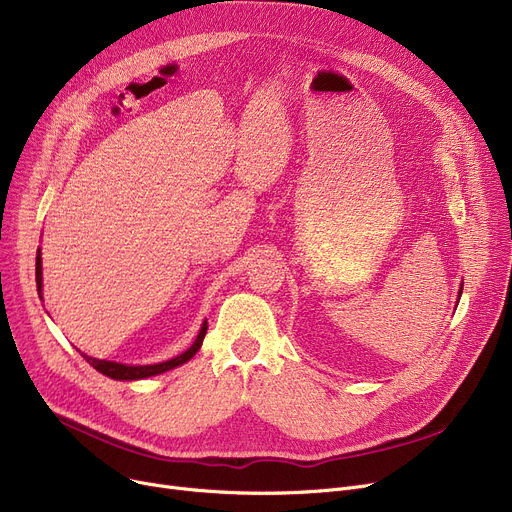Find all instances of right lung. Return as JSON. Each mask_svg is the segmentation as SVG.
<instances>
[{
    "instance_id": "1",
    "label": "right lung",
    "mask_w": 512,
    "mask_h": 512,
    "mask_svg": "<svg viewBox=\"0 0 512 512\" xmlns=\"http://www.w3.org/2000/svg\"><path fill=\"white\" fill-rule=\"evenodd\" d=\"M35 276H37V292H39V297L43 299V294H41V290H43V272H41V255H39V251H37ZM205 334H207V321L201 326L199 336H197V340L193 342L191 348H186V351H184L182 355H178V357H174V359H170V361L155 363V365H124V363H116V361L93 359V357H89V355H85V353H80V355H83L85 361H87L89 365H93L99 373L107 375V378H112V380H143V378H151V375H159V373H164V371H170V369H174V367L186 363L188 359H193L195 353L199 351L201 344H203Z\"/></svg>"
}]
</instances>
